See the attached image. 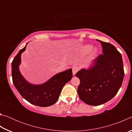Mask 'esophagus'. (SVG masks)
Masks as SVG:
<instances>
[{"mask_svg": "<svg viewBox=\"0 0 132 132\" xmlns=\"http://www.w3.org/2000/svg\"><path fill=\"white\" fill-rule=\"evenodd\" d=\"M79 67L77 66H73V75H75L78 71L79 70Z\"/></svg>", "mask_w": 132, "mask_h": 132, "instance_id": "obj_1", "label": "esophagus"}]
</instances>
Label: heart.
I'll use <instances>...</instances> for the list:
<instances>
[{"label": "heart", "instance_id": "1", "mask_svg": "<svg viewBox=\"0 0 132 132\" xmlns=\"http://www.w3.org/2000/svg\"><path fill=\"white\" fill-rule=\"evenodd\" d=\"M93 49V46L91 45H87L84 46L82 48V52L84 53H87L90 52V51Z\"/></svg>", "mask_w": 132, "mask_h": 132}]
</instances>
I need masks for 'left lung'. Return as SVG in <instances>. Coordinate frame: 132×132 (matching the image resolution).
<instances>
[{
    "instance_id": "left-lung-1",
    "label": "left lung",
    "mask_w": 132,
    "mask_h": 132,
    "mask_svg": "<svg viewBox=\"0 0 132 132\" xmlns=\"http://www.w3.org/2000/svg\"><path fill=\"white\" fill-rule=\"evenodd\" d=\"M102 54L93 61L88 69L76 74L80 80L77 93L80 100L90 105H100L117 94L124 78L121 53L113 45L100 41Z\"/></svg>"
}]
</instances>
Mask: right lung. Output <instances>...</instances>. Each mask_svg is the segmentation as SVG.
<instances>
[{
    "label": "right lung",
    "instance_id": "1",
    "mask_svg": "<svg viewBox=\"0 0 132 132\" xmlns=\"http://www.w3.org/2000/svg\"><path fill=\"white\" fill-rule=\"evenodd\" d=\"M26 46L19 51L12 63L13 84L20 95L30 103L42 107L52 105L57 101L63 86L72 78V69L57 73L42 84L29 83L22 76L19 69L21 55Z\"/></svg>",
    "mask_w": 132,
    "mask_h": 132
}]
</instances>
